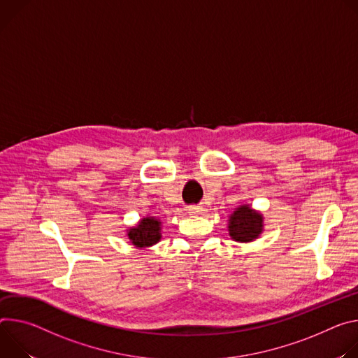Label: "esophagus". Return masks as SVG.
Segmentation results:
<instances>
[{
    "mask_svg": "<svg viewBox=\"0 0 358 358\" xmlns=\"http://www.w3.org/2000/svg\"><path fill=\"white\" fill-rule=\"evenodd\" d=\"M187 210L190 215H202L203 213V209L201 206H189Z\"/></svg>",
    "mask_w": 358,
    "mask_h": 358,
    "instance_id": "esophagus-1",
    "label": "esophagus"
}]
</instances>
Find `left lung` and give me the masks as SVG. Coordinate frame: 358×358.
<instances>
[{
  "instance_id": "obj_1",
  "label": "left lung",
  "mask_w": 358,
  "mask_h": 358,
  "mask_svg": "<svg viewBox=\"0 0 358 358\" xmlns=\"http://www.w3.org/2000/svg\"><path fill=\"white\" fill-rule=\"evenodd\" d=\"M227 227L233 241L241 243L253 242L263 231V216L249 205H242L230 215Z\"/></svg>"
}]
</instances>
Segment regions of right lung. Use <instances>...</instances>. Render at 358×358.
Returning <instances> with one entry per match:
<instances>
[{
  "mask_svg": "<svg viewBox=\"0 0 358 358\" xmlns=\"http://www.w3.org/2000/svg\"><path fill=\"white\" fill-rule=\"evenodd\" d=\"M161 226H162V222L153 216L143 217L136 226L128 230V239L135 248H139V249L153 246L161 241L162 237Z\"/></svg>",
  "mask_w": 358,
  "mask_h": 358,
  "instance_id": "add662e5",
  "label": "right lung"
}]
</instances>
